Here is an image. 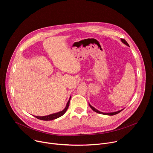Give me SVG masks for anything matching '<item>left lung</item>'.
<instances>
[{
  "mask_svg": "<svg viewBox=\"0 0 153 153\" xmlns=\"http://www.w3.org/2000/svg\"><path fill=\"white\" fill-rule=\"evenodd\" d=\"M120 40H121L122 42L123 43H124L125 45H126V46H128V47H129V45H128V43L126 42V41L125 39H120ZM89 105H90V108L92 109V110H93L94 111H95V112H96V113H99V114H103V115L113 116V115H115V114H116L119 113L120 111H122L123 110H119V111H116V112H112V113H103V112H101V111H100L97 110V109H96L94 107H93V106H91L90 103H89Z\"/></svg>",
  "mask_w": 153,
  "mask_h": 153,
  "instance_id": "obj_1",
  "label": "left lung"
}]
</instances>
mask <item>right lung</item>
Returning a JSON list of instances; mask_svg holds the SVG:
<instances>
[{
    "mask_svg": "<svg viewBox=\"0 0 153 153\" xmlns=\"http://www.w3.org/2000/svg\"><path fill=\"white\" fill-rule=\"evenodd\" d=\"M71 97V96H70V99H69V100H68V102L66 105V106H65V108L63 109L62 111L56 113H53V114H50V115H48V116H34L35 117H36L37 119H39L42 120H54V119H57V118L61 117L65 113H66L67 110H68L69 105H70V102Z\"/></svg>",
    "mask_w": 153,
    "mask_h": 153,
    "instance_id": "add662e5",
    "label": "right lung"
}]
</instances>
